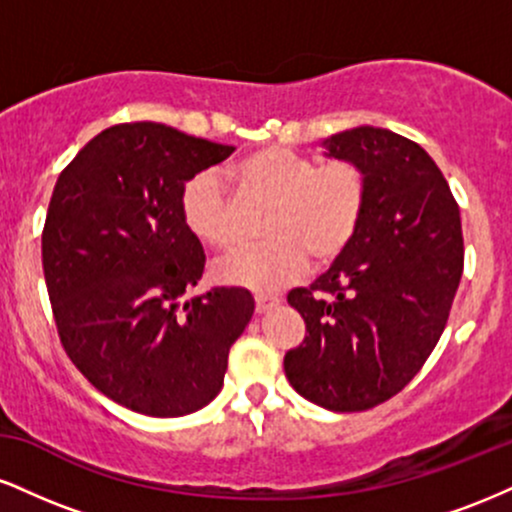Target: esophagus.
<instances>
[{"instance_id":"esophagus-1","label":"esophagus","mask_w":512,"mask_h":512,"mask_svg":"<svg viewBox=\"0 0 512 512\" xmlns=\"http://www.w3.org/2000/svg\"><path fill=\"white\" fill-rule=\"evenodd\" d=\"M276 305H279V298H274V296H255V310L257 313H269V310L272 308H276Z\"/></svg>"}]
</instances>
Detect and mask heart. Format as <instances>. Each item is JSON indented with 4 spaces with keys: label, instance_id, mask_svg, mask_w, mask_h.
<instances>
[{
    "label": "heart",
    "instance_id": "b5f03b06",
    "mask_svg": "<svg viewBox=\"0 0 512 512\" xmlns=\"http://www.w3.org/2000/svg\"><path fill=\"white\" fill-rule=\"evenodd\" d=\"M245 195L272 202L260 245H240L214 264L216 279L252 291H276L308 267L330 264L349 248L363 211L368 185L363 170L349 161L317 166L315 158L286 146H264L233 166ZM190 233L211 248H226L236 238L233 202L214 170L187 180L180 197Z\"/></svg>",
    "mask_w": 512,
    "mask_h": 512
}]
</instances>
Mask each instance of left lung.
Returning <instances> with one entry per match:
<instances>
[{
	"label": "left lung",
	"instance_id": "left-lung-1",
	"mask_svg": "<svg viewBox=\"0 0 512 512\" xmlns=\"http://www.w3.org/2000/svg\"><path fill=\"white\" fill-rule=\"evenodd\" d=\"M322 146L363 170L366 211L330 269L289 293L305 339L284 370L317 407L366 411L419 373L445 330L464 262L460 209L436 161L390 129L354 127Z\"/></svg>",
	"mask_w": 512,
	"mask_h": 512
}]
</instances>
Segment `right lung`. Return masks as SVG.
<instances>
[{
	"label": "right lung",
	"mask_w": 512,
	"mask_h": 512,
	"mask_svg": "<svg viewBox=\"0 0 512 512\" xmlns=\"http://www.w3.org/2000/svg\"><path fill=\"white\" fill-rule=\"evenodd\" d=\"M231 154L158 122L115 125L52 192L43 269L62 346L88 383L139 414L207 407L255 313L245 289L185 298L207 257L182 219V187Z\"/></svg>",
	"instance_id": "obj_1"
}]
</instances>
